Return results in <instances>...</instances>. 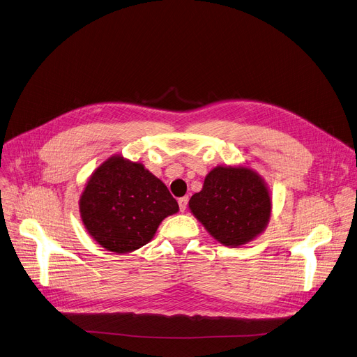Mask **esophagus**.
I'll return each mask as SVG.
<instances>
[{
  "label": "esophagus",
  "instance_id": "obj_1",
  "mask_svg": "<svg viewBox=\"0 0 357 357\" xmlns=\"http://www.w3.org/2000/svg\"><path fill=\"white\" fill-rule=\"evenodd\" d=\"M188 197H183V198H179L178 199V204H179V209H181V212H185V209H186V206H188Z\"/></svg>",
  "mask_w": 357,
  "mask_h": 357
}]
</instances>
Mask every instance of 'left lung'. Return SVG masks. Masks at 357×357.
I'll list each match as a JSON object with an SVG mask.
<instances>
[{
  "label": "left lung",
  "mask_w": 357,
  "mask_h": 357,
  "mask_svg": "<svg viewBox=\"0 0 357 357\" xmlns=\"http://www.w3.org/2000/svg\"><path fill=\"white\" fill-rule=\"evenodd\" d=\"M189 208L206 231L226 246H239L261 234L271 216L269 192L257 174L248 168L218 167Z\"/></svg>",
  "instance_id": "8db88e82"
}]
</instances>
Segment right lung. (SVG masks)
Instances as JSON below:
<instances>
[{
    "mask_svg": "<svg viewBox=\"0 0 357 357\" xmlns=\"http://www.w3.org/2000/svg\"><path fill=\"white\" fill-rule=\"evenodd\" d=\"M89 235L116 253L146 245L179 206L168 188L138 162L109 158L88 181L79 201Z\"/></svg>",
    "mask_w": 357,
    "mask_h": 357,
    "instance_id": "right-lung-1",
    "label": "right lung"
}]
</instances>
